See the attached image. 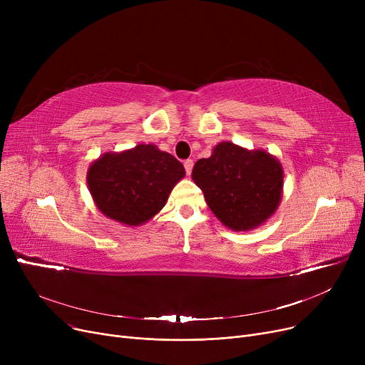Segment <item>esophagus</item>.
I'll use <instances>...</instances> for the list:
<instances>
[{
  "mask_svg": "<svg viewBox=\"0 0 365 365\" xmlns=\"http://www.w3.org/2000/svg\"><path fill=\"white\" fill-rule=\"evenodd\" d=\"M183 165H185V170H186V175L189 176V175H190V171H192L194 161H192V160H186V161L183 163Z\"/></svg>",
  "mask_w": 365,
  "mask_h": 365,
  "instance_id": "34e87169",
  "label": "esophagus"
}]
</instances>
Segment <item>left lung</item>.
Instances as JSON below:
<instances>
[{"mask_svg": "<svg viewBox=\"0 0 365 365\" xmlns=\"http://www.w3.org/2000/svg\"><path fill=\"white\" fill-rule=\"evenodd\" d=\"M192 180L204 192L215 216L232 231H252L279 207L284 170L279 160L263 149H245L232 142L217 143L201 158Z\"/></svg>", "mask_w": 365, "mask_h": 365, "instance_id": "8db88e82", "label": "left lung"}]
</instances>
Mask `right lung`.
<instances>
[{
  "label": "right lung",
  "instance_id": "add662e5",
  "mask_svg": "<svg viewBox=\"0 0 365 365\" xmlns=\"http://www.w3.org/2000/svg\"><path fill=\"white\" fill-rule=\"evenodd\" d=\"M183 178L182 163L152 143L106 152L87 170V185L96 207L125 226L143 225L158 215L173 187Z\"/></svg>",
  "mask_w": 365,
  "mask_h": 365
}]
</instances>
